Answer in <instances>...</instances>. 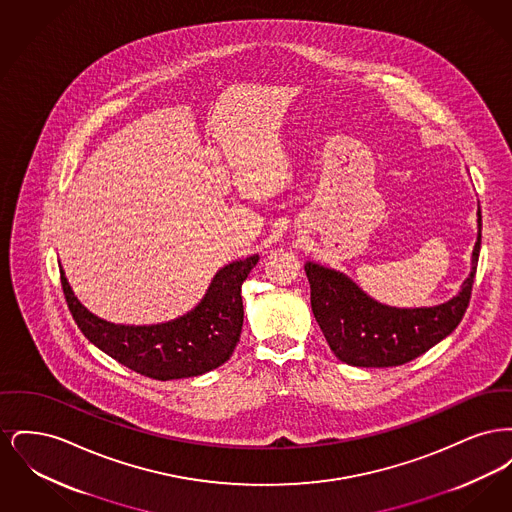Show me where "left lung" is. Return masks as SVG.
<instances>
[{"label":"left lung","instance_id":"obj_1","mask_svg":"<svg viewBox=\"0 0 512 512\" xmlns=\"http://www.w3.org/2000/svg\"><path fill=\"white\" fill-rule=\"evenodd\" d=\"M482 244V213L478 211V242L472 272L451 301L428 309H395L376 303L345 274L305 265L311 284V307L334 355L353 366L405 365L449 336L470 303Z\"/></svg>","mask_w":512,"mask_h":512}]
</instances>
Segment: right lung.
I'll list each match as a JSON object with an SVG mask.
<instances>
[{
    "label": "right lung",
    "instance_id": "right-lung-1",
    "mask_svg": "<svg viewBox=\"0 0 512 512\" xmlns=\"http://www.w3.org/2000/svg\"><path fill=\"white\" fill-rule=\"evenodd\" d=\"M259 255L220 268L201 303L184 317L155 326H119L92 315L74 297L61 270V286L80 332L117 363L153 380L205 374L226 363L244 324L242 284Z\"/></svg>",
    "mask_w": 512,
    "mask_h": 512
}]
</instances>
